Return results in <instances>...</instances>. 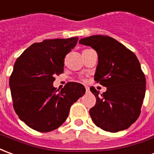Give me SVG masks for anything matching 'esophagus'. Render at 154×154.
<instances>
[{
    "label": "esophagus",
    "instance_id": "1",
    "mask_svg": "<svg viewBox=\"0 0 154 154\" xmlns=\"http://www.w3.org/2000/svg\"><path fill=\"white\" fill-rule=\"evenodd\" d=\"M85 89H86V92H89V88L88 86H85Z\"/></svg>",
    "mask_w": 154,
    "mask_h": 154
}]
</instances>
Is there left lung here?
<instances>
[{"label": "left lung", "mask_w": 154, "mask_h": 154, "mask_svg": "<svg viewBox=\"0 0 154 154\" xmlns=\"http://www.w3.org/2000/svg\"><path fill=\"white\" fill-rule=\"evenodd\" d=\"M79 43L97 52L94 80L107 88L103 94L90 88L96 98L95 105L89 109L93 122L111 133L127 129L138 119L146 91V79L138 58L107 35L85 37Z\"/></svg>", "instance_id": "obj_1"}]
</instances>
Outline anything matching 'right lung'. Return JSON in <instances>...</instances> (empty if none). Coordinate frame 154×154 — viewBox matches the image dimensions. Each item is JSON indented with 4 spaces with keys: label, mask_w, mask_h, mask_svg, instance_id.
<instances>
[{
    "label": "right lung",
    "mask_w": 154,
    "mask_h": 154,
    "mask_svg": "<svg viewBox=\"0 0 154 154\" xmlns=\"http://www.w3.org/2000/svg\"><path fill=\"white\" fill-rule=\"evenodd\" d=\"M78 37L34 43L17 58L10 77L13 107L20 119L36 131L56 129L66 120L73 103L85 94V86L69 82L59 91L54 75L64 71L66 54Z\"/></svg>",
    "instance_id": "add662e5"
}]
</instances>
